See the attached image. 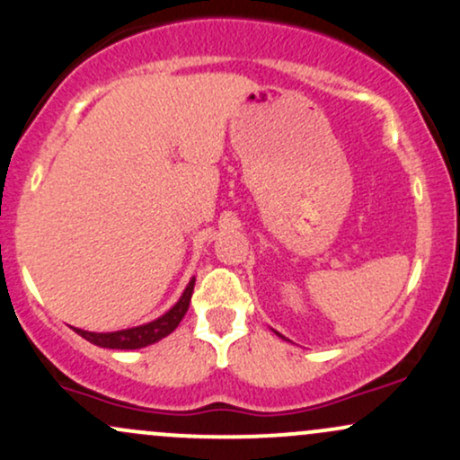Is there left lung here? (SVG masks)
Returning a JSON list of instances; mask_svg holds the SVG:
<instances>
[{
	"instance_id": "1",
	"label": "left lung",
	"mask_w": 460,
	"mask_h": 460,
	"mask_svg": "<svg viewBox=\"0 0 460 460\" xmlns=\"http://www.w3.org/2000/svg\"><path fill=\"white\" fill-rule=\"evenodd\" d=\"M277 335H279V332H277ZM281 337H283V335H281Z\"/></svg>"
}]
</instances>
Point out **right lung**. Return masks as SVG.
Returning a JSON list of instances; mask_svg holds the SVG:
<instances>
[{
  "instance_id": "1",
  "label": "right lung",
  "mask_w": 460,
  "mask_h": 460,
  "mask_svg": "<svg viewBox=\"0 0 460 460\" xmlns=\"http://www.w3.org/2000/svg\"><path fill=\"white\" fill-rule=\"evenodd\" d=\"M192 289H194V279L188 283V288L183 289L181 298L177 300L175 307L168 309L162 318L153 320L149 324L134 326V329H125V331H114V332H91L82 329H75V332L94 346L112 348V350H136V348L151 346L155 344V341H160L162 337L171 335V332L177 329L179 322L183 320V315H186V311L190 307Z\"/></svg>"
}]
</instances>
